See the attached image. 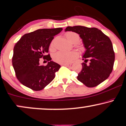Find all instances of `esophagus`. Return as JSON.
Returning a JSON list of instances; mask_svg holds the SVG:
<instances>
[{
    "label": "esophagus",
    "mask_w": 126,
    "mask_h": 126,
    "mask_svg": "<svg viewBox=\"0 0 126 126\" xmlns=\"http://www.w3.org/2000/svg\"><path fill=\"white\" fill-rule=\"evenodd\" d=\"M63 65V66H66V67H70L71 66V63H68V64H64Z\"/></svg>",
    "instance_id": "obj_1"
}]
</instances>
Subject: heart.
<instances>
[{"label": "heart", "instance_id": "1", "mask_svg": "<svg viewBox=\"0 0 126 126\" xmlns=\"http://www.w3.org/2000/svg\"><path fill=\"white\" fill-rule=\"evenodd\" d=\"M66 37L68 41L73 42L76 41V42L79 40V35L76 33L73 32H68L66 34ZM55 48L54 46V41L51 42L50 45V50H53ZM78 56L77 52L66 51V50H60L57 52L53 56V60L59 64H64L66 63H68Z\"/></svg>", "mask_w": 126, "mask_h": 126}]
</instances>
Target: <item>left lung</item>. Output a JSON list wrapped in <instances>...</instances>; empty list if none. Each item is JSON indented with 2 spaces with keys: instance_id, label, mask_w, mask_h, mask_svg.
<instances>
[{
  "instance_id": "obj_1",
  "label": "left lung",
  "mask_w": 126,
  "mask_h": 126,
  "mask_svg": "<svg viewBox=\"0 0 126 126\" xmlns=\"http://www.w3.org/2000/svg\"><path fill=\"white\" fill-rule=\"evenodd\" d=\"M64 31L79 34L85 49L78 80L88 87H94L106 80L112 73L115 58L109 38L98 28L81 25L67 27ZM88 61L89 63L87 64Z\"/></svg>"
}]
</instances>
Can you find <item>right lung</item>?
I'll use <instances>...</instances> for the list:
<instances>
[{
    "mask_svg": "<svg viewBox=\"0 0 126 126\" xmlns=\"http://www.w3.org/2000/svg\"><path fill=\"white\" fill-rule=\"evenodd\" d=\"M62 28L39 29L24 34L14 47L12 64L17 79L25 87L41 91L55 77L60 65L52 61L49 47L53 37ZM49 61L47 66L39 63L41 58Z\"/></svg>",
    "mask_w": 126,
    "mask_h": 126,
    "instance_id": "obj_1",
    "label": "right lung"
}]
</instances>
